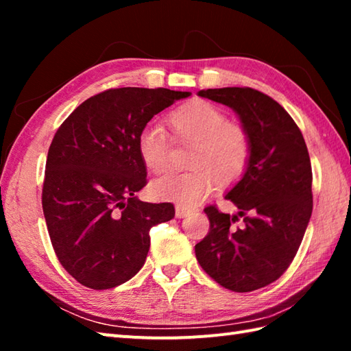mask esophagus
Instances as JSON below:
<instances>
[{
	"mask_svg": "<svg viewBox=\"0 0 351 351\" xmlns=\"http://www.w3.org/2000/svg\"><path fill=\"white\" fill-rule=\"evenodd\" d=\"M191 211H193V208H189L185 205H176V208H175V214L178 219L185 217V215H189Z\"/></svg>",
	"mask_w": 351,
	"mask_h": 351,
	"instance_id": "esophagus-1",
	"label": "esophagus"
}]
</instances>
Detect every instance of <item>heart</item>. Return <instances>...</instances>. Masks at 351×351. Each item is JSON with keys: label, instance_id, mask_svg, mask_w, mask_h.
<instances>
[{"label": "heart", "instance_id": "1", "mask_svg": "<svg viewBox=\"0 0 351 351\" xmlns=\"http://www.w3.org/2000/svg\"><path fill=\"white\" fill-rule=\"evenodd\" d=\"M169 126L180 143H191L184 173L161 178L152 185L161 200L195 205L211 195L215 182L228 185L240 178L250 160V137L244 126L228 121L226 113L208 101H191L169 114ZM137 151L149 173L161 175L169 169L170 145L160 126L140 132Z\"/></svg>", "mask_w": 351, "mask_h": 351}]
</instances>
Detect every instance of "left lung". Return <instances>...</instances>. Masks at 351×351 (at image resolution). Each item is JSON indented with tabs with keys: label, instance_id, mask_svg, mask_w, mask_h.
I'll list each match as a JSON object with an SVG mask.
<instances>
[{
	"label": "left lung",
	"instance_id": "obj_1",
	"mask_svg": "<svg viewBox=\"0 0 351 351\" xmlns=\"http://www.w3.org/2000/svg\"><path fill=\"white\" fill-rule=\"evenodd\" d=\"M232 108L250 137L244 175L225 199L235 215L205 208L210 232L195 245L208 276L235 293L278 280L293 263L312 214V169L306 143L285 108L250 87L197 93ZM243 217V228L232 223Z\"/></svg>",
	"mask_w": 351,
	"mask_h": 351
}]
</instances>
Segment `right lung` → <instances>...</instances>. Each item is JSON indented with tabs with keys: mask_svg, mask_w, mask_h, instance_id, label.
I'll return each mask as SVG.
<instances>
[{
	"mask_svg": "<svg viewBox=\"0 0 351 351\" xmlns=\"http://www.w3.org/2000/svg\"><path fill=\"white\" fill-rule=\"evenodd\" d=\"M190 92L110 88L81 104L48 151L43 215L56 255L81 285L108 289L143 267L149 230L175 217L169 202H141L146 185L137 140L151 119Z\"/></svg>",
	"mask_w": 351,
	"mask_h": 351,
	"instance_id": "right-lung-1",
	"label": "right lung"
}]
</instances>
